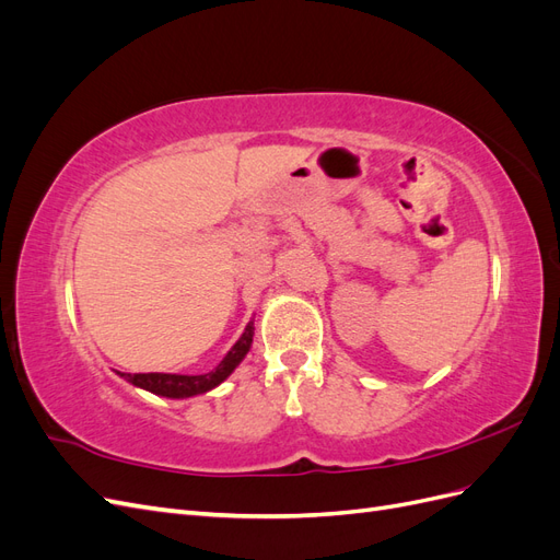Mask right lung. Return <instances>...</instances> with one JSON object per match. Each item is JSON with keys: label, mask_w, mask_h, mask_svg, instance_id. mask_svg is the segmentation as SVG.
I'll list each match as a JSON object with an SVG mask.
<instances>
[{"label": "right lung", "mask_w": 560, "mask_h": 560, "mask_svg": "<svg viewBox=\"0 0 560 560\" xmlns=\"http://www.w3.org/2000/svg\"><path fill=\"white\" fill-rule=\"evenodd\" d=\"M252 336H254V322H249V325L243 331V336L226 352V358L219 362L212 371H208V374H198V376H182V374H121V371H118V376L126 378L135 387H142V389H149V393L161 395V397H171V399H184V397L210 393L212 387H217L219 383H224L233 374V369L245 360V354L249 352V346H252Z\"/></svg>", "instance_id": "add662e5"}]
</instances>
